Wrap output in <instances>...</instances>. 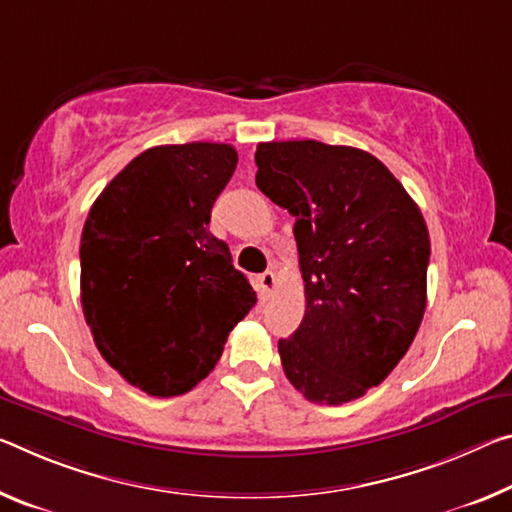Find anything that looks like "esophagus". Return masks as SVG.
<instances>
[{
  "label": "esophagus",
  "mask_w": 512,
  "mask_h": 512,
  "mask_svg": "<svg viewBox=\"0 0 512 512\" xmlns=\"http://www.w3.org/2000/svg\"><path fill=\"white\" fill-rule=\"evenodd\" d=\"M275 285H278V278H275L273 271H264L262 275H257V291L259 298L269 300L275 291Z\"/></svg>",
  "instance_id": "1"
}]
</instances>
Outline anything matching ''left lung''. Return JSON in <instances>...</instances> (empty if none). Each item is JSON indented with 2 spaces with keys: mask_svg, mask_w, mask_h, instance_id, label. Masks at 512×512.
<instances>
[{
  "mask_svg": "<svg viewBox=\"0 0 512 512\" xmlns=\"http://www.w3.org/2000/svg\"><path fill=\"white\" fill-rule=\"evenodd\" d=\"M257 189L296 218L305 316L278 351L307 401L339 405L383 383L426 310L428 227L373 154L319 141L259 143Z\"/></svg>",
  "mask_w": 512,
  "mask_h": 512,
  "instance_id": "1",
  "label": "left lung"
}]
</instances>
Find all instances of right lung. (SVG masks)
<instances>
[{
  "label": "right lung",
  "mask_w": 512,
  "mask_h": 512,
  "mask_svg": "<svg viewBox=\"0 0 512 512\" xmlns=\"http://www.w3.org/2000/svg\"><path fill=\"white\" fill-rule=\"evenodd\" d=\"M227 143L157 145L104 186L81 232V307L97 351L150 396H180L221 360L257 296L209 232L237 168Z\"/></svg>",
  "instance_id": "obj_1"
}]
</instances>
